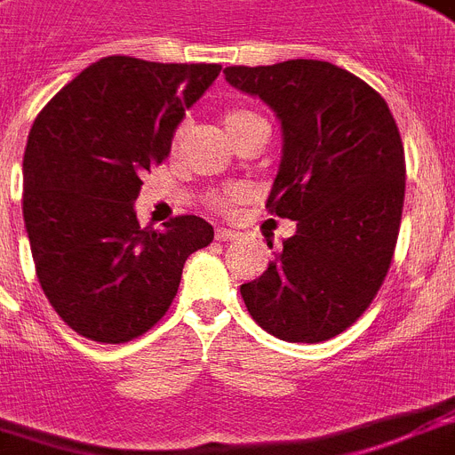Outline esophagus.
Returning <instances> with one entry per match:
<instances>
[{"instance_id": "34e87169", "label": "esophagus", "mask_w": 455, "mask_h": 455, "mask_svg": "<svg viewBox=\"0 0 455 455\" xmlns=\"http://www.w3.org/2000/svg\"><path fill=\"white\" fill-rule=\"evenodd\" d=\"M215 238L220 240V243H231V240H238V234H235V231H231V228L220 227L215 231Z\"/></svg>"}]
</instances>
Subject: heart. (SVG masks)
Returning a JSON list of instances; mask_svg holds the SVG:
<instances>
[{"label": "heart", "mask_w": 455, "mask_h": 455, "mask_svg": "<svg viewBox=\"0 0 455 455\" xmlns=\"http://www.w3.org/2000/svg\"><path fill=\"white\" fill-rule=\"evenodd\" d=\"M254 122H263V117L257 116V113L250 108H231L227 110V116H224V127H227L231 139H234L238 132H243L245 127L254 124ZM243 196H245V192H243L240 187H227V189L212 194L210 204L215 205V208L224 210V208H231L234 204H238Z\"/></svg>", "instance_id": "obj_1"}]
</instances>
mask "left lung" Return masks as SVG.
Listing matches in <instances>:
<instances>
[{
	"mask_svg": "<svg viewBox=\"0 0 455 455\" xmlns=\"http://www.w3.org/2000/svg\"><path fill=\"white\" fill-rule=\"evenodd\" d=\"M224 76L280 117L282 164L266 208L296 221L268 270L240 286L247 312L286 342L335 338L391 268L404 201L398 124L379 92L331 62L227 67Z\"/></svg>",
	"mask_w": 455,
	"mask_h": 455,
	"instance_id": "obj_1",
	"label": "left lung"
}]
</instances>
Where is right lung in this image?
Returning a JSON list of instances; mask_svg holds the SVG:
<instances>
[{"label":"right lung","instance_id":"1","mask_svg":"<svg viewBox=\"0 0 455 455\" xmlns=\"http://www.w3.org/2000/svg\"><path fill=\"white\" fill-rule=\"evenodd\" d=\"M220 71L110 55L34 120L22 217L45 299L83 338L120 345L148 333L173 303L187 257L215 238L196 215L143 228L133 201Z\"/></svg>","mask_w":455,"mask_h":455}]
</instances>
